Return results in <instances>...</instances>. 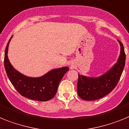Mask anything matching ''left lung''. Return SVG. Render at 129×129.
I'll return each mask as SVG.
<instances>
[{"instance_id": "1", "label": "left lung", "mask_w": 129, "mask_h": 129, "mask_svg": "<svg viewBox=\"0 0 129 129\" xmlns=\"http://www.w3.org/2000/svg\"><path fill=\"white\" fill-rule=\"evenodd\" d=\"M121 53L117 63L103 75L97 78L86 77L78 75L77 92L86 101H94L105 97L111 92L118 83L123 71L126 55L123 45L120 41Z\"/></svg>"}]
</instances>
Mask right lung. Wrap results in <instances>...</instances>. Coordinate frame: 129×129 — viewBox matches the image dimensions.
Masks as SVG:
<instances>
[{
    "label": "right lung",
    "instance_id": "add662e5",
    "mask_svg": "<svg viewBox=\"0 0 129 129\" xmlns=\"http://www.w3.org/2000/svg\"><path fill=\"white\" fill-rule=\"evenodd\" d=\"M10 39L5 49L4 68L9 79L15 89L23 97L32 100L47 101L56 95L58 85L67 71L68 67L52 69L45 75L38 78L24 76L18 72L11 65L8 58Z\"/></svg>",
    "mask_w": 129,
    "mask_h": 129
}]
</instances>
